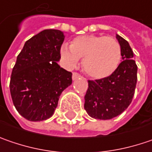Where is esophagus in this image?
<instances>
[{
  "mask_svg": "<svg viewBox=\"0 0 152 152\" xmlns=\"http://www.w3.org/2000/svg\"><path fill=\"white\" fill-rule=\"evenodd\" d=\"M80 75L78 74V73H76V72H74L73 74H72V80L73 81H75V80H76L77 78H79L80 77Z\"/></svg>",
  "mask_w": 152,
  "mask_h": 152,
  "instance_id": "34e87169",
  "label": "esophagus"
}]
</instances>
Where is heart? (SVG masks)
Masks as SVG:
<instances>
[{
	"label": "heart",
	"instance_id": "heart-1",
	"mask_svg": "<svg viewBox=\"0 0 152 152\" xmlns=\"http://www.w3.org/2000/svg\"><path fill=\"white\" fill-rule=\"evenodd\" d=\"M60 55L64 64L73 68L83 58V69L89 76L103 79L112 75L118 68L122 50L114 38L97 35L76 37L68 47L62 46Z\"/></svg>",
	"mask_w": 152,
	"mask_h": 152
}]
</instances>
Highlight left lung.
Masks as SVG:
<instances>
[{
  "instance_id": "1",
  "label": "left lung",
  "mask_w": 152,
  "mask_h": 152,
  "mask_svg": "<svg viewBox=\"0 0 152 152\" xmlns=\"http://www.w3.org/2000/svg\"><path fill=\"white\" fill-rule=\"evenodd\" d=\"M121 46L122 61L115 71L108 77L88 81L84 109L91 117L110 120L129 107L134 95L137 69L133 59L134 53L129 42L116 35Z\"/></svg>"
}]
</instances>
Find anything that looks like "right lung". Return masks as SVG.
I'll use <instances>...</instances> for the list:
<instances>
[{
  "instance_id": "add662e5",
  "label": "right lung",
  "mask_w": 152,
  "mask_h": 152,
  "mask_svg": "<svg viewBox=\"0 0 152 152\" xmlns=\"http://www.w3.org/2000/svg\"><path fill=\"white\" fill-rule=\"evenodd\" d=\"M61 30H44L24 43L10 80L12 99L18 112L31 122L50 118L59 96L72 83V74L61 68Z\"/></svg>"
}]
</instances>
